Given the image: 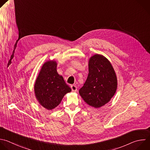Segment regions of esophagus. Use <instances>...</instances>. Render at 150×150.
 Returning a JSON list of instances; mask_svg holds the SVG:
<instances>
[{
  "label": "esophagus",
  "mask_w": 150,
  "mask_h": 150,
  "mask_svg": "<svg viewBox=\"0 0 150 150\" xmlns=\"http://www.w3.org/2000/svg\"><path fill=\"white\" fill-rule=\"evenodd\" d=\"M71 89H72V91H74V92H76L77 91V87L75 85H72L71 86Z\"/></svg>",
  "instance_id": "1"
}]
</instances>
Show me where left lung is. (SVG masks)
Instances as JSON below:
<instances>
[{
	"mask_svg": "<svg viewBox=\"0 0 150 150\" xmlns=\"http://www.w3.org/2000/svg\"><path fill=\"white\" fill-rule=\"evenodd\" d=\"M117 87L115 71L110 61L101 55H95L89 61V74L79 93L90 106L99 108L108 103Z\"/></svg>",
	"mask_w": 150,
	"mask_h": 150,
	"instance_id": "8db88e82",
	"label": "left lung"
}]
</instances>
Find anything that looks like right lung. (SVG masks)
<instances>
[{"instance_id": "1", "label": "right lung", "mask_w": 150, "mask_h": 150, "mask_svg": "<svg viewBox=\"0 0 150 150\" xmlns=\"http://www.w3.org/2000/svg\"><path fill=\"white\" fill-rule=\"evenodd\" d=\"M57 62L48 61L42 67L35 84V93L39 104L52 110L61 102L64 95L71 91L63 77L57 71Z\"/></svg>"}]
</instances>
